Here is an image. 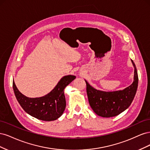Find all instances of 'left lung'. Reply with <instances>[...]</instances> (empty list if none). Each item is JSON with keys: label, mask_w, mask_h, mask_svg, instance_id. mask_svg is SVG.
<instances>
[{"label": "left lung", "mask_w": 150, "mask_h": 150, "mask_svg": "<svg viewBox=\"0 0 150 150\" xmlns=\"http://www.w3.org/2000/svg\"><path fill=\"white\" fill-rule=\"evenodd\" d=\"M134 81L123 90L112 92L99 91L91 86L86 81V92L91 107L96 115L104 117H111L120 115L126 110L132 103L137 93L138 84L137 69L134 63Z\"/></svg>", "instance_id": "1"}]
</instances>
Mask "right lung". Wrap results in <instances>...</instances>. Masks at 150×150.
<instances>
[{
  "mask_svg": "<svg viewBox=\"0 0 150 150\" xmlns=\"http://www.w3.org/2000/svg\"><path fill=\"white\" fill-rule=\"evenodd\" d=\"M76 78L75 76H64L52 91L42 97L30 98L22 94L13 81V89L17 100L23 110L35 118L46 121L59 118L66 108L64 90Z\"/></svg>",
  "mask_w": 150,
  "mask_h": 150,
  "instance_id": "add662e5",
  "label": "right lung"
}]
</instances>
